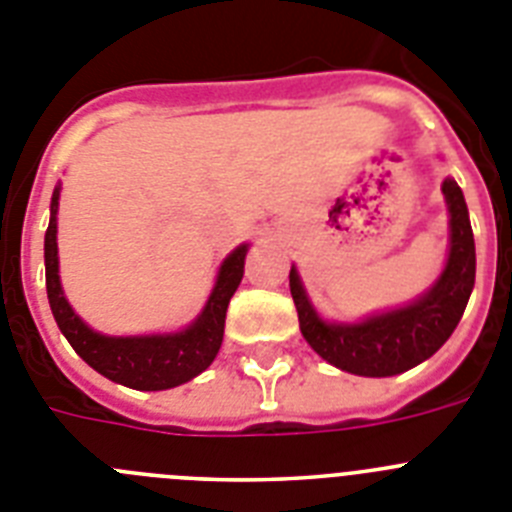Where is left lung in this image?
Wrapping results in <instances>:
<instances>
[{
	"instance_id": "obj_1",
	"label": "left lung",
	"mask_w": 512,
	"mask_h": 512,
	"mask_svg": "<svg viewBox=\"0 0 512 512\" xmlns=\"http://www.w3.org/2000/svg\"><path fill=\"white\" fill-rule=\"evenodd\" d=\"M451 212V251L441 279L428 295L400 310L384 312L356 325H330L315 315L295 266L289 292L297 307L300 330L328 364L359 377H392L431 359L459 325L474 287V235L464 194L454 179L443 182Z\"/></svg>"
}]
</instances>
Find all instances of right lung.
I'll return each mask as SVG.
<instances>
[{"label": "right lung", "mask_w": 512, "mask_h": 512, "mask_svg": "<svg viewBox=\"0 0 512 512\" xmlns=\"http://www.w3.org/2000/svg\"><path fill=\"white\" fill-rule=\"evenodd\" d=\"M56 210L58 187L51 200V223L45 230V287H48L53 318L76 354L99 374L112 382L125 384V387H133V390H169V387H179L205 372L223 343L225 312H228L230 297L243 279V261H246L248 246H238L225 259L205 310L187 330L174 333V336H99L81 323L79 315L71 310L63 297L61 279H58Z\"/></svg>", "instance_id": "obj_1"}]
</instances>
